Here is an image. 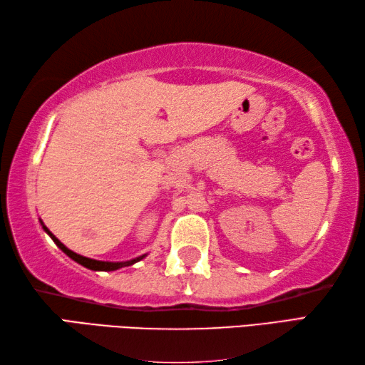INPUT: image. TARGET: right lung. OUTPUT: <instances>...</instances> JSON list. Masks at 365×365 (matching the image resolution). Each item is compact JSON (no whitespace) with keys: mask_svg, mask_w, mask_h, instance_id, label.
I'll list each match as a JSON object with an SVG mask.
<instances>
[{"mask_svg":"<svg viewBox=\"0 0 365 365\" xmlns=\"http://www.w3.org/2000/svg\"><path fill=\"white\" fill-rule=\"evenodd\" d=\"M41 224H42V229L46 232V234L50 235V238L53 240L54 243H56V246L59 247L61 251H63L64 254H67L68 257H71L72 260H75L76 263H80V265H83L84 268H89V269H94V271H114V269H119V268H123V267H130V265H133V263H136V262H139V260H143L147 254H143V255H139V257H136V259H131V260H127V262H102V260H94V259H89V257H84V255H80V254H76V252H73V251H71L68 250V247H66L63 243L59 242V240L54 237L51 232L48 230V227L45 226V224L42 222V220H41Z\"/></svg>","mask_w":365,"mask_h":365,"instance_id":"1","label":"right lung"}]
</instances>
